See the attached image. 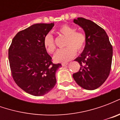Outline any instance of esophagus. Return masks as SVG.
Masks as SVG:
<instances>
[{
  "label": "esophagus",
  "mask_w": 120,
  "mask_h": 120,
  "mask_svg": "<svg viewBox=\"0 0 120 120\" xmlns=\"http://www.w3.org/2000/svg\"><path fill=\"white\" fill-rule=\"evenodd\" d=\"M68 62H64V63H62V65L64 67V66H66V65H68Z\"/></svg>",
  "instance_id": "esophagus-1"
}]
</instances>
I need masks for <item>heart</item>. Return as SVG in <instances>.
<instances>
[{
	"label": "heart",
	"instance_id": "obj_1",
	"mask_svg": "<svg viewBox=\"0 0 120 120\" xmlns=\"http://www.w3.org/2000/svg\"><path fill=\"white\" fill-rule=\"evenodd\" d=\"M57 33L65 36L64 48L58 50L54 56V59L58 62H65L75 56L76 51L82 52L86 46V36L83 33L76 31L75 28L68 24H64L58 27ZM45 49L50 54L54 53L56 45L53 37L47 34L44 39Z\"/></svg>",
	"mask_w": 120,
	"mask_h": 120
}]
</instances>
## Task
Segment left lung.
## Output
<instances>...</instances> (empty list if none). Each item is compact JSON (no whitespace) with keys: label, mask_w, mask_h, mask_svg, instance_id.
<instances>
[{"label":"left lung","mask_w":120,"mask_h":120,"mask_svg":"<svg viewBox=\"0 0 120 120\" xmlns=\"http://www.w3.org/2000/svg\"><path fill=\"white\" fill-rule=\"evenodd\" d=\"M73 22L83 28L86 36L84 50L75 61L80 68L73 75L78 86L87 90H94L103 84L111 71L112 46L103 28L83 18Z\"/></svg>","instance_id":"left-lung-1"}]
</instances>
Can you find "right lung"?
<instances>
[{
    "mask_svg": "<svg viewBox=\"0 0 120 120\" xmlns=\"http://www.w3.org/2000/svg\"><path fill=\"white\" fill-rule=\"evenodd\" d=\"M54 26L36 24L17 33L8 50L12 77L25 92L36 96L44 95L56 85V71L62 66L55 64L44 45L45 37Z\"/></svg>",
    "mask_w": 120,
    "mask_h": 120,
    "instance_id": "obj_1",
    "label": "right lung"
}]
</instances>
